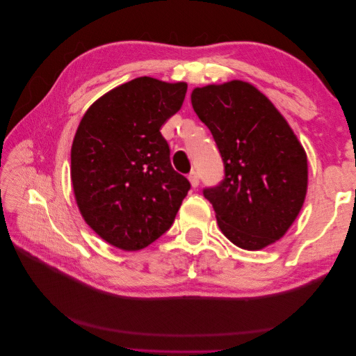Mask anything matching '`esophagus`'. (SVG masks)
<instances>
[{
    "mask_svg": "<svg viewBox=\"0 0 356 356\" xmlns=\"http://www.w3.org/2000/svg\"><path fill=\"white\" fill-rule=\"evenodd\" d=\"M188 179H190V182H191V186H193V187H197V186H199V179H200V177H199V174H197L196 170L190 172V174H188Z\"/></svg>",
    "mask_w": 356,
    "mask_h": 356,
    "instance_id": "obj_1",
    "label": "esophagus"
}]
</instances>
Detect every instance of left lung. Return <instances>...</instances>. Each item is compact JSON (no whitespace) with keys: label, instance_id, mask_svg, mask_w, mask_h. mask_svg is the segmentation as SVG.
I'll use <instances>...</instances> for the list:
<instances>
[{"label":"left lung","instance_id":"8db88e82","mask_svg":"<svg viewBox=\"0 0 356 356\" xmlns=\"http://www.w3.org/2000/svg\"><path fill=\"white\" fill-rule=\"evenodd\" d=\"M191 104L222 159L220 184L203 188L221 232L250 251L279 241L307 191V157L297 136L250 83L197 88Z\"/></svg>","mask_w":356,"mask_h":356}]
</instances>
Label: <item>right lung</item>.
Returning <instances> with one entry per match:
<instances>
[{
    "label": "right lung",
    "instance_id": "right-lung-1",
    "mask_svg": "<svg viewBox=\"0 0 356 356\" xmlns=\"http://www.w3.org/2000/svg\"><path fill=\"white\" fill-rule=\"evenodd\" d=\"M186 93V83L139 77L104 95L79 124L74 195L84 221L120 250H143L165 234L191 187L172 168L160 132Z\"/></svg>",
    "mask_w": 356,
    "mask_h": 356
}]
</instances>
